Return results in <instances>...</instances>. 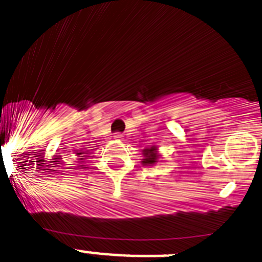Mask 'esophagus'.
Returning <instances> with one entry per match:
<instances>
[{"label": "esophagus", "instance_id": "esophagus-1", "mask_svg": "<svg viewBox=\"0 0 262 262\" xmlns=\"http://www.w3.org/2000/svg\"><path fill=\"white\" fill-rule=\"evenodd\" d=\"M114 138H115V140H118V142H120V140L123 139V135H122V134H115Z\"/></svg>", "mask_w": 262, "mask_h": 262}]
</instances>
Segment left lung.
<instances>
[{"label":"left lung","mask_w":262,"mask_h":262,"mask_svg":"<svg viewBox=\"0 0 262 262\" xmlns=\"http://www.w3.org/2000/svg\"><path fill=\"white\" fill-rule=\"evenodd\" d=\"M161 155L159 154V148L156 145H152V147H147L143 149V159L142 164L143 165L151 166L155 165L157 163V160L160 159Z\"/></svg>","instance_id":"8db88e82"}]
</instances>
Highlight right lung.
<instances>
[{
    "instance_id": "1",
    "label": "right lung",
    "mask_w": 262,
    "mask_h": 262,
    "mask_svg": "<svg viewBox=\"0 0 262 262\" xmlns=\"http://www.w3.org/2000/svg\"><path fill=\"white\" fill-rule=\"evenodd\" d=\"M84 154H85V152H82V151H80L78 154H76L78 157H81V159H78V160H84L85 156H80V155H84ZM80 163H84V161H80ZM78 166H84V165H78Z\"/></svg>"
}]
</instances>
